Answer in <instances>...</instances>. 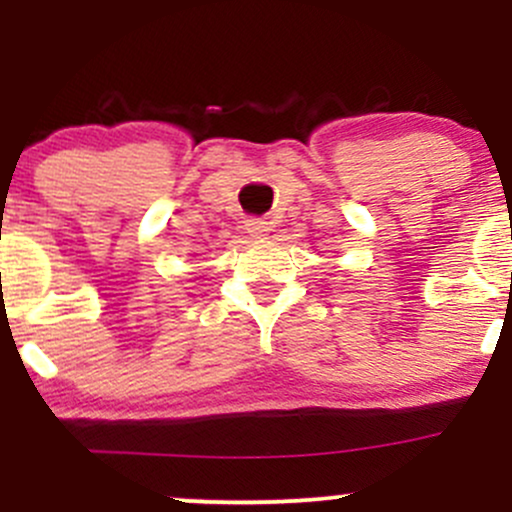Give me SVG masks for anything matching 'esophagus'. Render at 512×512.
I'll use <instances>...</instances> for the list:
<instances>
[{
    "label": "esophagus",
    "mask_w": 512,
    "mask_h": 512,
    "mask_svg": "<svg viewBox=\"0 0 512 512\" xmlns=\"http://www.w3.org/2000/svg\"><path fill=\"white\" fill-rule=\"evenodd\" d=\"M245 228H248V233L252 238H264L269 231H272L269 221H264V219H248L245 221Z\"/></svg>",
    "instance_id": "obj_1"
}]
</instances>
